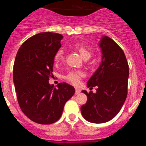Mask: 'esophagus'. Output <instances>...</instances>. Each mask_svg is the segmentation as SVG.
I'll return each instance as SVG.
<instances>
[{
	"label": "esophagus",
	"instance_id": "esophagus-1",
	"mask_svg": "<svg viewBox=\"0 0 146 146\" xmlns=\"http://www.w3.org/2000/svg\"><path fill=\"white\" fill-rule=\"evenodd\" d=\"M80 93V90L78 88H76L75 89V94L76 95H77V94H79Z\"/></svg>",
	"mask_w": 146,
	"mask_h": 146
}]
</instances>
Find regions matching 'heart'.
I'll use <instances>...</instances> for the list:
<instances>
[{
  "instance_id": "1",
  "label": "heart",
  "mask_w": 146,
  "mask_h": 146,
  "mask_svg": "<svg viewBox=\"0 0 146 146\" xmlns=\"http://www.w3.org/2000/svg\"><path fill=\"white\" fill-rule=\"evenodd\" d=\"M74 49L79 52L80 55L82 56L85 60H88L91 57L92 51L88 47H86L82 44H76ZM64 59V52L62 50H59L55 55L54 60L55 64H58L63 61ZM84 77V73L82 72H70L66 75L64 76V78L67 81L72 83L73 85H77L80 81L81 78Z\"/></svg>"
}]
</instances>
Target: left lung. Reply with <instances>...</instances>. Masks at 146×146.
I'll return each mask as SVG.
<instances>
[{
	"mask_svg": "<svg viewBox=\"0 0 146 146\" xmlns=\"http://www.w3.org/2000/svg\"><path fill=\"white\" fill-rule=\"evenodd\" d=\"M99 46L102 62L87 82L88 88L96 87V92L82 91L88 97L81 107L86 121L94 123H105L121 110L127 96L129 65L122 49L107 36H103Z\"/></svg>",
	"mask_w": 146,
	"mask_h": 146,
	"instance_id": "8db88e82",
	"label": "left lung"
}]
</instances>
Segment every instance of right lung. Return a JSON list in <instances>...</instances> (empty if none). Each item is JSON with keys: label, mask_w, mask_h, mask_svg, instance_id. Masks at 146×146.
Wrapping results in <instances>:
<instances>
[{"label": "right lung", "mask_w": 146, "mask_h": 146, "mask_svg": "<svg viewBox=\"0 0 146 146\" xmlns=\"http://www.w3.org/2000/svg\"><path fill=\"white\" fill-rule=\"evenodd\" d=\"M63 36L44 32L28 38L20 47L13 69V80L22 111L40 124H51L61 116L64 105L74 95L73 86L49 83L55 53Z\"/></svg>", "instance_id": "right-lung-1"}]
</instances>
